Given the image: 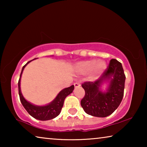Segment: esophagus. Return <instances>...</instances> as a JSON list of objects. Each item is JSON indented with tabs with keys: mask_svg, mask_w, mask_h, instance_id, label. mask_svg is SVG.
<instances>
[{
	"mask_svg": "<svg viewBox=\"0 0 147 147\" xmlns=\"http://www.w3.org/2000/svg\"><path fill=\"white\" fill-rule=\"evenodd\" d=\"M74 87H75V88H78V87H80V84L79 82H75L74 84Z\"/></svg>",
	"mask_w": 147,
	"mask_h": 147,
	"instance_id": "obj_1",
	"label": "esophagus"
}]
</instances>
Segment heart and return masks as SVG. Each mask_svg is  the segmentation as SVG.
I'll list each match as a JSON object with an SVG mask.
<instances>
[{
    "label": "heart",
    "instance_id": "obj_1",
    "mask_svg": "<svg viewBox=\"0 0 147 147\" xmlns=\"http://www.w3.org/2000/svg\"><path fill=\"white\" fill-rule=\"evenodd\" d=\"M105 68V62L102 60L96 61L95 59L81 61L76 65V70L80 74H86L91 72L90 78L93 80L98 78Z\"/></svg>",
    "mask_w": 147,
    "mask_h": 147
}]
</instances>
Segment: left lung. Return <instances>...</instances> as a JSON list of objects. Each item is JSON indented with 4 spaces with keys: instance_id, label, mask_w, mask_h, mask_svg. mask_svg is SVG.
<instances>
[{
    "instance_id": "left-lung-1",
    "label": "left lung",
    "mask_w": 147,
    "mask_h": 147,
    "mask_svg": "<svg viewBox=\"0 0 147 147\" xmlns=\"http://www.w3.org/2000/svg\"><path fill=\"white\" fill-rule=\"evenodd\" d=\"M126 76L121 63L111 59L106 70L94 82H86L82 84L85 96L81 106L86 113L98 117L111 115L120 105L124 95ZM109 82L106 92L101 91V85Z\"/></svg>"
}]
</instances>
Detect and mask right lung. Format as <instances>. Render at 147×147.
I'll list each match as a JSON object with an SVG mask.
<instances>
[{"instance_id":"right-lung-1","label":"right lung","mask_w":147,"mask_h":147,"mask_svg":"<svg viewBox=\"0 0 147 147\" xmlns=\"http://www.w3.org/2000/svg\"><path fill=\"white\" fill-rule=\"evenodd\" d=\"M32 60H33V59H32ZM31 61L27 62V63L23 67V69H22L21 73V75H20V78L18 82L19 94L20 97V100H21L24 108H25V109L27 111V112H28L32 117H33L34 118L38 119V120L40 121L51 120V119H53L59 115V114L60 113L62 107L63 106L65 98L73 92V91L74 90V85H73L69 87V88L62 89V90L58 94L56 97L54 98L51 103L48 104L47 105L36 106L34 105V104H32L30 102H29L27 101L23 96V94H22L21 91V87H20V85H21V75L23 72L24 69L27 65V64L29 63Z\"/></svg>"}]
</instances>
